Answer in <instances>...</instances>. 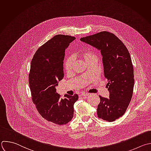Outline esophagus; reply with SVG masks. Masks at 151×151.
Listing matches in <instances>:
<instances>
[{
	"label": "esophagus",
	"instance_id": "esophagus-1",
	"mask_svg": "<svg viewBox=\"0 0 151 151\" xmlns=\"http://www.w3.org/2000/svg\"><path fill=\"white\" fill-rule=\"evenodd\" d=\"M89 95V93H85V92H83L81 94V96H88Z\"/></svg>",
	"mask_w": 151,
	"mask_h": 151
}]
</instances>
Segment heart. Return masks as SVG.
I'll use <instances>...</instances> for the list:
<instances>
[{"instance_id":"1","label":"heart","mask_w":151,"mask_h":151,"mask_svg":"<svg viewBox=\"0 0 151 151\" xmlns=\"http://www.w3.org/2000/svg\"><path fill=\"white\" fill-rule=\"evenodd\" d=\"M78 56L84 60V61L88 63L89 62L96 60V56L94 52L92 50L89 48H86L84 50H82L78 54ZM73 61L72 58H66L63 63V68L65 71L67 73H70L72 72L73 70Z\"/></svg>"}]
</instances>
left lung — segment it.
Segmentation results:
<instances>
[{
  "instance_id": "obj_1",
  "label": "left lung",
  "mask_w": 151,
  "mask_h": 151,
  "mask_svg": "<svg viewBox=\"0 0 151 151\" xmlns=\"http://www.w3.org/2000/svg\"><path fill=\"white\" fill-rule=\"evenodd\" d=\"M82 41L101 50L109 98L99 95L98 117L111 122L122 117L132 99L134 75L130 53L114 34L102 31L81 38Z\"/></svg>"
}]
</instances>
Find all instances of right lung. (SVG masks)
<instances>
[{"label": "right lung", "instance_id": "1", "mask_svg": "<svg viewBox=\"0 0 151 151\" xmlns=\"http://www.w3.org/2000/svg\"><path fill=\"white\" fill-rule=\"evenodd\" d=\"M75 38L56 35L37 50L31 62L29 85L32 102L40 114L56 124H67L73 117V105L78 95L66 94L64 98L56 86L64 76L65 50Z\"/></svg>", "mask_w": 151, "mask_h": 151}]
</instances>
